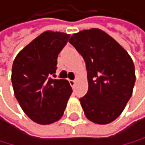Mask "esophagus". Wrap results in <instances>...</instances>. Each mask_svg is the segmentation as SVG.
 Instances as JSON below:
<instances>
[{"label":"esophagus","mask_w":145,"mask_h":145,"mask_svg":"<svg viewBox=\"0 0 145 145\" xmlns=\"http://www.w3.org/2000/svg\"><path fill=\"white\" fill-rule=\"evenodd\" d=\"M76 82H77V81H76L75 80H69V83H70V85H71V87H72V88H74V87H75Z\"/></svg>","instance_id":"34e87169"}]
</instances>
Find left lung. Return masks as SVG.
<instances>
[{"instance_id": "1", "label": "left lung", "mask_w": 145, "mask_h": 145, "mask_svg": "<svg viewBox=\"0 0 145 145\" xmlns=\"http://www.w3.org/2000/svg\"><path fill=\"white\" fill-rule=\"evenodd\" d=\"M69 42L86 63L89 88L80 99L86 118L95 124L111 123L132 95L136 80L133 61L117 40L99 28L75 33Z\"/></svg>"}]
</instances>
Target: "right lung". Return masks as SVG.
<instances>
[{
	"label": "right lung",
	"mask_w": 145,
	"mask_h": 145,
	"mask_svg": "<svg viewBox=\"0 0 145 145\" xmlns=\"http://www.w3.org/2000/svg\"><path fill=\"white\" fill-rule=\"evenodd\" d=\"M70 35L47 30L17 54L12 67V84L22 110L34 122L52 124L63 117L72 88L67 80L52 78L58 54Z\"/></svg>",
	"instance_id": "obj_1"
}]
</instances>
